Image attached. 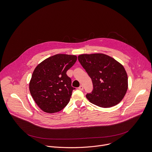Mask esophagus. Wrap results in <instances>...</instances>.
<instances>
[{
    "mask_svg": "<svg viewBox=\"0 0 152 152\" xmlns=\"http://www.w3.org/2000/svg\"><path fill=\"white\" fill-rule=\"evenodd\" d=\"M78 89H79V90H80V91H83V86L82 85L80 86H79V88H78Z\"/></svg>",
    "mask_w": 152,
    "mask_h": 152,
    "instance_id": "1",
    "label": "esophagus"
}]
</instances>
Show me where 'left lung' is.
<instances>
[{
    "instance_id": "1",
    "label": "left lung",
    "mask_w": 152,
    "mask_h": 152,
    "mask_svg": "<svg viewBox=\"0 0 152 152\" xmlns=\"http://www.w3.org/2000/svg\"><path fill=\"white\" fill-rule=\"evenodd\" d=\"M78 59L92 81L93 91L86 95L91 103L110 107L121 102L128 89V77L120 63L102 53L81 54Z\"/></svg>"
}]
</instances>
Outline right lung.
I'll list each match as a JSON object with an SVG mask.
<instances>
[{
  "mask_svg": "<svg viewBox=\"0 0 152 152\" xmlns=\"http://www.w3.org/2000/svg\"><path fill=\"white\" fill-rule=\"evenodd\" d=\"M77 57L56 54L39 63L34 71L29 85V91L37 105L43 112L52 113L68 104L74 88L67 71L75 64Z\"/></svg>",
  "mask_w": 152,
  "mask_h": 152,
  "instance_id": "1",
  "label": "right lung"
}]
</instances>
